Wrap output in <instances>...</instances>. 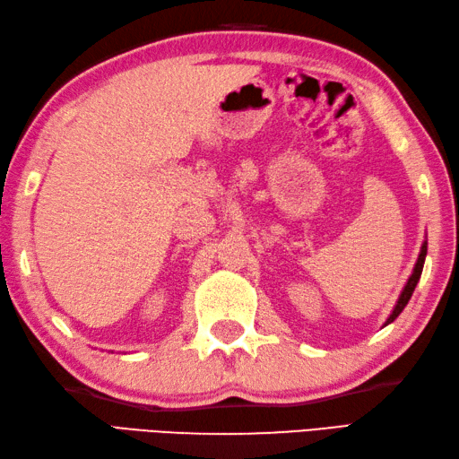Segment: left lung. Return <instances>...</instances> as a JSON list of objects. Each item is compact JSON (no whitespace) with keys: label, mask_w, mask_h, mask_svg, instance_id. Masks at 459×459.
Wrapping results in <instances>:
<instances>
[{"label":"left lung","mask_w":459,"mask_h":459,"mask_svg":"<svg viewBox=\"0 0 459 459\" xmlns=\"http://www.w3.org/2000/svg\"><path fill=\"white\" fill-rule=\"evenodd\" d=\"M426 255H428V241H423L421 249H420V255H418V262H416V265H413V272H411V275L408 278V281H405L403 290H402V293H400V298H397L395 306H394V309H392V314H390V317L385 319L384 325L392 324L394 319L402 314L403 307L408 306L411 293H413V290H416V285H418V281H420V278H421V270H423V262H426Z\"/></svg>","instance_id":"left-lung-1"}]
</instances>
